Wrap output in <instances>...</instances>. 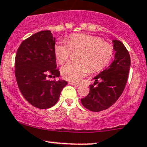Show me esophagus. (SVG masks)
Returning <instances> with one entry per match:
<instances>
[{
    "mask_svg": "<svg viewBox=\"0 0 147 147\" xmlns=\"http://www.w3.org/2000/svg\"><path fill=\"white\" fill-rule=\"evenodd\" d=\"M69 84H70V85H72V86H80V84H77V83H74V82H69Z\"/></svg>",
    "mask_w": 147,
    "mask_h": 147,
    "instance_id": "esophagus-1",
    "label": "esophagus"
}]
</instances>
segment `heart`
<instances>
[{"instance_id": "1", "label": "heart", "mask_w": 147, "mask_h": 147, "mask_svg": "<svg viewBox=\"0 0 147 147\" xmlns=\"http://www.w3.org/2000/svg\"><path fill=\"white\" fill-rule=\"evenodd\" d=\"M72 51L80 52V64L68 63L61 69V75L65 80L77 82L91 70L98 72L102 70L110 62L113 56V47L97 37L84 34L70 35L68 44L59 42L54 47L56 59L60 64L67 61Z\"/></svg>"}]
</instances>
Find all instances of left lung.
I'll return each instance as SVG.
<instances>
[{
  "label": "left lung",
  "instance_id": "obj_1",
  "mask_svg": "<svg viewBox=\"0 0 147 147\" xmlns=\"http://www.w3.org/2000/svg\"><path fill=\"white\" fill-rule=\"evenodd\" d=\"M115 51L114 61L108 67L93 78L89 93L81 99L82 104L92 112H100L110 107L123 93L130 67V57L128 50L121 41L112 40Z\"/></svg>",
  "mask_w": 147,
  "mask_h": 147
}]
</instances>
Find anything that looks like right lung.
I'll return each instance as SVG.
<instances>
[{
	"label": "right lung",
	"mask_w": 147,
	"mask_h": 147,
	"mask_svg": "<svg viewBox=\"0 0 147 147\" xmlns=\"http://www.w3.org/2000/svg\"><path fill=\"white\" fill-rule=\"evenodd\" d=\"M55 38L50 30H42L24 40L15 57V77L22 96L39 109H48L58 102L61 92L67 84L59 77L54 54Z\"/></svg>",
	"instance_id": "1"
}]
</instances>
